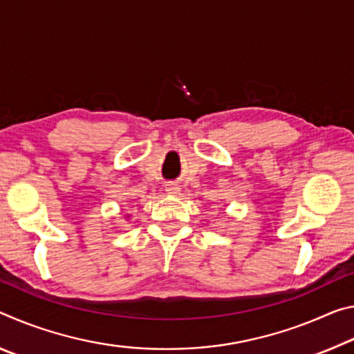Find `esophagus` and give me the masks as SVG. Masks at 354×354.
<instances>
[{
	"instance_id": "obj_1",
	"label": "esophagus",
	"mask_w": 354,
	"mask_h": 354,
	"mask_svg": "<svg viewBox=\"0 0 354 354\" xmlns=\"http://www.w3.org/2000/svg\"><path fill=\"white\" fill-rule=\"evenodd\" d=\"M165 192L169 195H178L179 194V187L176 184H167V187H165Z\"/></svg>"
}]
</instances>
